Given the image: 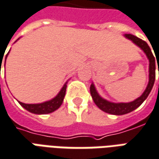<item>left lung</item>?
<instances>
[{"label": "left lung", "instance_id": "left-lung-1", "mask_svg": "<svg viewBox=\"0 0 159 159\" xmlns=\"http://www.w3.org/2000/svg\"><path fill=\"white\" fill-rule=\"evenodd\" d=\"M125 37L129 39L134 42V44H136L138 46H139L140 48L145 52L146 56L149 59L150 64H149V83L148 85L144 91V93L142 94L140 97L136 99L135 101L132 102L128 103H114L107 102L106 100L102 99L98 93L95 90V88L94 84H91L90 86V94L92 98L94 100V102L96 104V106L98 107L100 109H102L106 113L111 114H115V115H121V114H128L130 112L134 111L136 109L137 107L141 105L142 103L144 102L145 99L147 98V96L149 95L150 92L152 90L153 87V84L155 82V77H156V73H155V70H156V65H155V57L153 56L152 52L151 51V48L149 45H147V43L145 41L142 40L141 39L134 36L133 34H125ZM158 75H159V67H158Z\"/></svg>", "mask_w": 159, "mask_h": 159}]
</instances>
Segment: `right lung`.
I'll list each match as a JSON object with an SVG mask.
<instances>
[{"label":"right lung","instance_id":"obj_1","mask_svg":"<svg viewBox=\"0 0 159 159\" xmlns=\"http://www.w3.org/2000/svg\"><path fill=\"white\" fill-rule=\"evenodd\" d=\"M66 87H67V85L65 83L64 87L62 88L60 92L58 93V95H57L55 98H53L52 100L48 101V102H45L39 103V104H25V103L20 102H19L24 108H25L26 110H28L31 113H33V114H50V113L57 110L62 105L64 95H65V92H66Z\"/></svg>","mask_w":159,"mask_h":159}]
</instances>
